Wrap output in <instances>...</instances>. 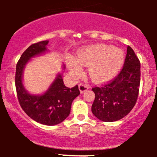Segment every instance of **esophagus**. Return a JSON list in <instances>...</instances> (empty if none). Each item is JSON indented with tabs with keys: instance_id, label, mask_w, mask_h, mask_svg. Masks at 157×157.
Here are the masks:
<instances>
[{
	"instance_id": "obj_1",
	"label": "esophagus",
	"mask_w": 157,
	"mask_h": 157,
	"mask_svg": "<svg viewBox=\"0 0 157 157\" xmlns=\"http://www.w3.org/2000/svg\"><path fill=\"white\" fill-rule=\"evenodd\" d=\"M89 89V86L86 84H84V83H80L79 84V90H80V93H84L85 91H86Z\"/></svg>"
}]
</instances>
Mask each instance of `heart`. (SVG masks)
Masks as SVG:
<instances>
[{
	"label": "heart",
	"instance_id": "obj_1",
	"mask_svg": "<svg viewBox=\"0 0 157 157\" xmlns=\"http://www.w3.org/2000/svg\"><path fill=\"white\" fill-rule=\"evenodd\" d=\"M124 52L118 48L107 45H95L80 49L76 60H67L71 74L79 77L83 72L81 66L89 67L88 74L95 83H103L111 80L122 66Z\"/></svg>",
	"mask_w": 157,
	"mask_h": 157
}]
</instances>
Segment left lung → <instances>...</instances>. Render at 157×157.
Here are the masks:
<instances>
[{"label": "left lung", "mask_w": 157, "mask_h": 157, "mask_svg": "<svg viewBox=\"0 0 157 157\" xmlns=\"http://www.w3.org/2000/svg\"><path fill=\"white\" fill-rule=\"evenodd\" d=\"M140 82V63L134 50L127 48L124 66L114 80L92 89L95 99L92 112L99 120L112 122L128 115L137 102Z\"/></svg>", "instance_id": "1"}]
</instances>
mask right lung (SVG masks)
Wrapping results in <instances>:
<instances>
[{"instance_id":"1","label":"right lung","mask_w":157,"mask_h":157,"mask_svg":"<svg viewBox=\"0 0 157 157\" xmlns=\"http://www.w3.org/2000/svg\"><path fill=\"white\" fill-rule=\"evenodd\" d=\"M48 43L46 40L33 44L23 52L17 64L15 85L20 106L28 116L40 124L55 125L69 115L73 100L80 95L78 86L71 89L65 86L61 74H58L50 87L42 95L30 94L23 84L26 64L30 58L46 52Z\"/></svg>"}]
</instances>
